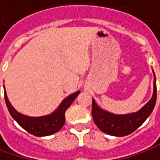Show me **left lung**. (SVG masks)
I'll list each match as a JSON object with an SVG mask.
<instances>
[{
  "label": "left lung",
  "mask_w": 160,
  "mask_h": 160,
  "mask_svg": "<svg viewBox=\"0 0 160 160\" xmlns=\"http://www.w3.org/2000/svg\"><path fill=\"white\" fill-rule=\"evenodd\" d=\"M153 94L150 101L139 111L128 114H114L101 108L92 98V116L98 128L103 133L113 136H125L136 130L151 115L156 104L157 87L154 71Z\"/></svg>",
  "instance_id": "left-lung-1"
}]
</instances>
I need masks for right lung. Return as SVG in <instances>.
Wrapping results in <instances>:
<instances>
[{
	"instance_id": "add662e5",
	"label": "right lung",
	"mask_w": 160,
	"mask_h": 160,
	"mask_svg": "<svg viewBox=\"0 0 160 160\" xmlns=\"http://www.w3.org/2000/svg\"><path fill=\"white\" fill-rule=\"evenodd\" d=\"M3 88H4L5 102L12 118L18 123V125H20V127H22L28 133L39 137L53 135L63 128L65 122V116H64L65 111L70 107V105L72 103L75 98L80 93V91L78 90L69 95L66 98L63 99L54 112L49 114L40 116V117H31L18 112L12 106V104L10 103L7 97V93L4 86Z\"/></svg>"
}]
</instances>
